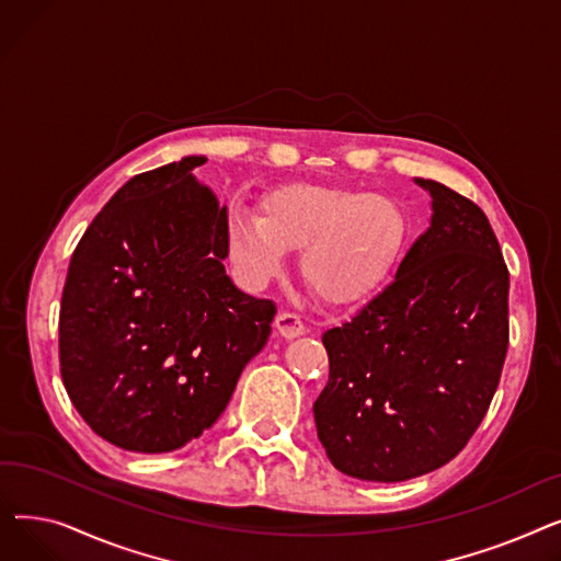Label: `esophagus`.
<instances>
[{
  "label": "esophagus",
  "mask_w": 561,
  "mask_h": 561,
  "mask_svg": "<svg viewBox=\"0 0 561 561\" xmlns=\"http://www.w3.org/2000/svg\"><path fill=\"white\" fill-rule=\"evenodd\" d=\"M275 328H277V332L284 339H296V336H302L307 332L305 320L296 311H282V313H277Z\"/></svg>",
  "instance_id": "34e87169"
}]
</instances>
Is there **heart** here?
Instances as JSON below:
<instances>
[{
    "label": "heart",
    "mask_w": 561,
    "mask_h": 561,
    "mask_svg": "<svg viewBox=\"0 0 561 561\" xmlns=\"http://www.w3.org/2000/svg\"><path fill=\"white\" fill-rule=\"evenodd\" d=\"M227 239L250 282L273 277L288 250L322 302L345 307L389 277L407 239V218L387 195L325 184H286L265 193L259 214H229Z\"/></svg>",
    "instance_id": "b5f03b06"
}]
</instances>
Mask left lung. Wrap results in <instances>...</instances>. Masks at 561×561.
<instances>
[{"mask_svg":"<svg viewBox=\"0 0 561 561\" xmlns=\"http://www.w3.org/2000/svg\"><path fill=\"white\" fill-rule=\"evenodd\" d=\"M432 225L396 279L322 334L330 379L313 402L341 473L404 482L455 459L486 416L510 345V271L489 218L419 180Z\"/></svg>","mask_w":561,"mask_h":561,"instance_id":"obj_1","label":"left lung"}]
</instances>
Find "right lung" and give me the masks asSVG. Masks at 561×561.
I'll return each mask as SVG.
<instances>
[{"instance_id":"add662e5","label":"right lung","mask_w":561,"mask_h":561,"mask_svg":"<svg viewBox=\"0 0 561 561\" xmlns=\"http://www.w3.org/2000/svg\"><path fill=\"white\" fill-rule=\"evenodd\" d=\"M204 161L131 176L70 259L64 387L95 434L131 453H170L211 427L277 313L225 273L227 206L191 174Z\"/></svg>"}]
</instances>
